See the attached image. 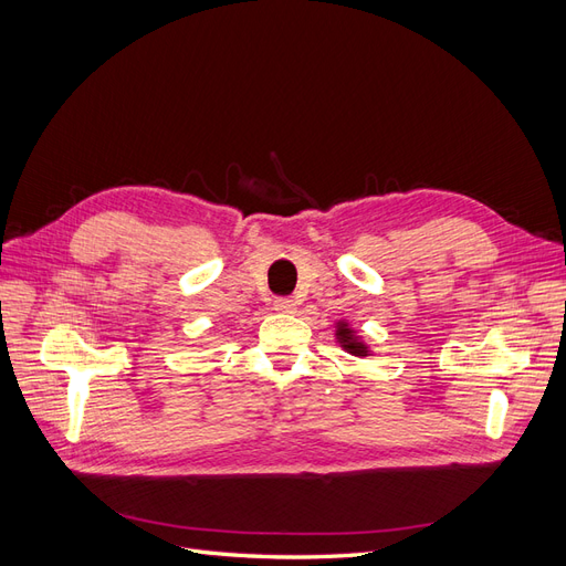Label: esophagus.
Listing matches in <instances>:
<instances>
[{"mask_svg": "<svg viewBox=\"0 0 566 566\" xmlns=\"http://www.w3.org/2000/svg\"><path fill=\"white\" fill-rule=\"evenodd\" d=\"M273 310H276L279 314H293L295 302L290 297H279V300H273Z\"/></svg>", "mask_w": 566, "mask_h": 566, "instance_id": "esophagus-1", "label": "esophagus"}]
</instances>
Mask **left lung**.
<instances>
[{
    "instance_id": "8db88e82",
    "label": "left lung",
    "mask_w": 566,
    "mask_h": 566,
    "mask_svg": "<svg viewBox=\"0 0 566 566\" xmlns=\"http://www.w3.org/2000/svg\"><path fill=\"white\" fill-rule=\"evenodd\" d=\"M337 339H339V345L345 347L349 354H354V356H368V347L364 345V342H358L354 337V331L347 328V323H339Z\"/></svg>"
}]
</instances>
